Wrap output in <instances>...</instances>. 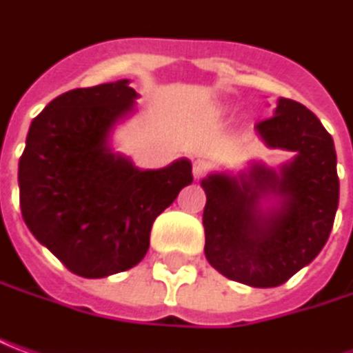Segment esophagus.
Listing matches in <instances>:
<instances>
[{"label": "esophagus", "mask_w": 353, "mask_h": 353, "mask_svg": "<svg viewBox=\"0 0 353 353\" xmlns=\"http://www.w3.org/2000/svg\"><path fill=\"white\" fill-rule=\"evenodd\" d=\"M205 172H208V165H205V163L194 161V165H192V174H194V179H198V181H200Z\"/></svg>", "instance_id": "esophagus-1"}]
</instances>
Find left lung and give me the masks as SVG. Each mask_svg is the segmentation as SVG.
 <instances>
[{"instance_id":"1","label":"left lung","mask_w":353,"mask_h":353,"mask_svg":"<svg viewBox=\"0 0 353 353\" xmlns=\"http://www.w3.org/2000/svg\"><path fill=\"white\" fill-rule=\"evenodd\" d=\"M269 148L294 152L279 171L261 163L201 181L205 257L230 281L273 288L311 263L329 240L340 182L332 136L307 107L279 98L274 115L255 125ZM273 195L277 205L263 211Z\"/></svg>"}]
</instances>
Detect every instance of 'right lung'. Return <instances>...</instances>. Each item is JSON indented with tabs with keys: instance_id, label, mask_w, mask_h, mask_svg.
Masks as SVG:
<instances>
[{
	"instance_id": "obj_1",
	"label": "right lung",
	"mask_w": 353,
	"mask_h": 353,
	"mask_svg": "<svg viewBox=\"0 0 353 353\" xmlns=\"http://www.w3.org/2000/svg\"><path fill=\"white\" fill-rule=\"evenodd\" d=\"M128 80L77 88L36 117L19 161L26 227L70 273L101 279L138 265L155 217L192 179V163L140 171L109 134L134 107Z\"/></svg>"
}]
</instances>
